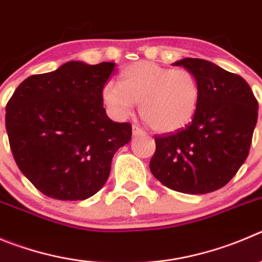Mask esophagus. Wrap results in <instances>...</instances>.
Segmentation results:
<instances>
[{
    "mask_svg": "<svg viewBox=\"0 0 262 262\" xmlns=\"http://www.w3.org/2000/svg\"><path fill=\"white\" fill-rule=\"evenodd\" d=\"M146 132L143 130L142 128L139 125H137V124H133V136L134 137H138V136H145Z\"/></svg>",
    "mask_w": 262,
    "mask_h": 262,
    "instance_id": "34e87169",
    "label": "esophagus"
}]
</instances>
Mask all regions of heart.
Here are the masks:
<instances>
[{
    "label": "heart",
    "instance_id": "heart-1",
    "mask_svg": "<svg viewBox=\"0 0 262 262\" xmlns=\"http://www.w3.org/2000/svg\"><path fill=\"white\" fill-rule=\"evenodd\" d=\"M103 101L115 116L124 119L139 103V112L152 129L180 130L192 121L200 103L199 81L187 68H168L141 60L124 68L119 84L107 82Z\"/></svg>",
    "mask_w": 262,
    "mask_h": 262
}]
</instances>
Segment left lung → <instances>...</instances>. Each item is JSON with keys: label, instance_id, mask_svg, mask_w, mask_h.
<instances>
[{"label": "left lung", "instance_id": "8db88e82", "mask_svg": "<svg viewBox=\"0 0 262 262\" xmlns=\"http://www.w3.org/2000/svg\"><path fill=\"white\" fill-rule=\"evenodd\" d=\"M174 64L196 76L202 90L199 108L185 128L155 136L151 173L174 191H216L236 174L248 156L258 102L243 77L212 62L185 58Z\"/></svg>", "mask_w": 262, "mask_h": 262}]
</instances>
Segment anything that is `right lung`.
I'll return each instance as SVG.
<instances>
[{"label":"right lung","mask_w":262,"mask_h":262,"mask_svg":"<svg viewBox=\"0 0 262 262\" xmlns=\"http://www.w3.org/2000/svg\"><path fill=\"white\" fill-rule=\"evenodd\" d=\"M115 63L67 62L29 76L6 104L14 160L43 195L84 200L102 189L115 152L132 138L130 123H115L103 108V88Z\"/></svg>","instance_id":"right-lung-1"}]
</instances>
